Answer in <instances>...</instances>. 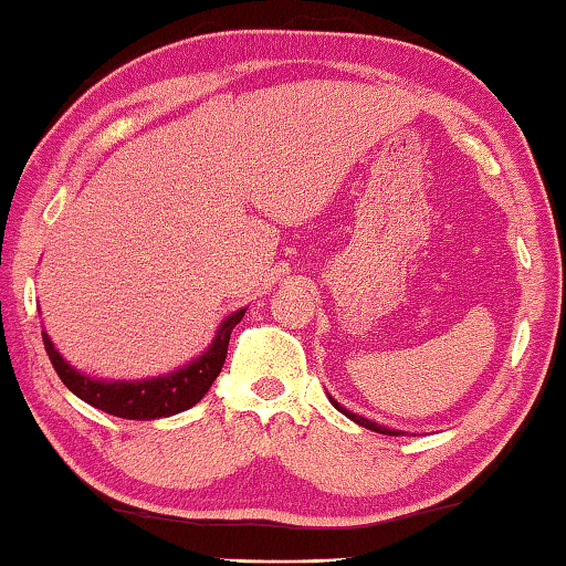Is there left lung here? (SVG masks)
Instances as JSON below:
<instances>
[{
	"label": "left lung",
	"mask_w": 566,
	"mask_h": 566,
	"mask_svg": "<svg viewBox=\"0 0 566 566\" xmlns=\"http://www.w3.org/2000/svg\"><path fill=\"white\" fill-rule=\"evenodd\" d=\"M331 403L335 406V408H338V411L340 413H345L347 418H350V420H355V423L357 426H363V428H369V430H375V432H381V436H399V432H396V430H389V428H384V426H379V423H371V420H367V418H363V416H357V413H350V411H347V408H343L338 401H333L331 399Z\"/></svg>",
	"instance_id": "obj_1"
}]
</instances>
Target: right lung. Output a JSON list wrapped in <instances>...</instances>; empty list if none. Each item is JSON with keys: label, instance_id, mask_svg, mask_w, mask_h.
Wrapping results in <instances>:
<instances>
[{"label": "right lung", "instance_id": "right-lung-1", "mask_svg": "<svg viewBox=\"0 0 566 566\" xmlns=\"http://www.w3.org/2000/svg\"><path fill=\"white\" fill-rule=\"evenodd\" d=\"M245 308H240L238 314L228 316L211 347L195 363L187 365L185 369L172 371L170 377H158L148 381H94L90 377L80 375L72 369L60 353L53 347L51 338L43 333L45 353L51 357V363L57 371V377L63 379L65 387L80 396L82 401L99 408L104 413H112L118 418L128 420H153L175 416L179 411H187L195 403L203 399V394L211 389L213 379L219 377V371L226 363L228 340H231L233 328L243 318Z\"/></svg>", "mask_w": 566, "mask_h": 566}]
</instances>
